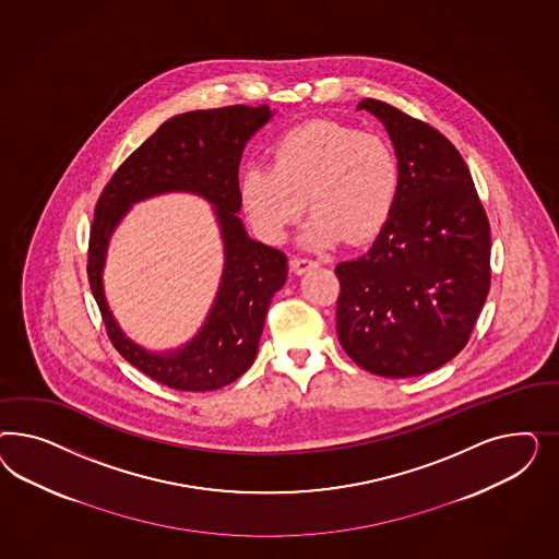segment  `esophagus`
<instances>
[{
  "mask_svg": "<svg viewBox=\"0 0 559 559\" xmlns=\"http://www.w3.org/2000/svg\"><path fill=\"white\" fill-rule=\"evenodd\" d=\"M320 262L318 260H313V258H307V255H295L293 260H290V269L295 274H304V272L309 271V269H316Z\"/></svg>",
  "mask_w": 559,
  "mask_h": 559,
  "instance_id": "34e87169",
  "label": "esophagus"
}]
</instances>
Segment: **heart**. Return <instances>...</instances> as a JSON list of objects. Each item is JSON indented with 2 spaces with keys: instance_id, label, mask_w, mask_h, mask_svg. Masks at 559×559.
Masks as SVG:
<instances>
[{
  "instance_id": "1",
  "label": "heart",
  "mask_w": 559,
  "mask_h": 559,
  "mask_svg": "<svg viewBox=\"0 0 559 559\" xmlns=\"http://www.w3.org/2000/svg\"><path fill=\"white\" fill-rule=\"evenodd\" d=\"M237 190L262 241L283 243L305 206L311 215L301 243L323 250L344 237L358 243L381 234L400 199L402 166L383 135L309 120L276 139L271 166L243 169Z\"/></svg>"
}]
</instances>
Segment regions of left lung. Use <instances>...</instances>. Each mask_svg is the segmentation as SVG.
I'll return each mask as SVG.
<instances>
[{
  "instance_id": "8db88e82",
  "label": "left lung",
  "mask_w": 559,
  "mask_h": 559,
  "mask_svg": "<svg viewBox=\"0 0 559 559\" xmlns=\"http://www.w3.org/2000/svg\"><path fill=\"white\" fill-rule=\"evenodd\" d=\"M356 108L385 124L402 190L371 250L336 266L340 344L372 374L418 377L472 336L490 290V223L447 136L388 102Z\"/></svg>"
}]
</instances>
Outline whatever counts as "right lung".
Wrapping results in <instances>:
<instances>
[{"mask_svg": "<svg viewBox=\"0 0 559 559\" xmlns=\"http://www.w3.org/2000/svg\"><path fill=\"white\" fill-rule=\"evenodd\" d=\"M269 106L192 110L166 120L131 153L102 190L90 229L87 278L112 346L153 381L180 391H213L234 383L258 355L266 311L287 281V255L254 241L237 217V169L250 136L272 119ZM192 191L214 204L226 264L221 290L202 332L185 347L150 354L127 340L109 313L100 271L111 231L139 200Z\"/></svg>", "mask_w": 559, "mask_h": 559, "instance_id": "obj_1", "label": "right lung"}]
</instances>
